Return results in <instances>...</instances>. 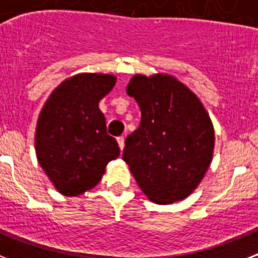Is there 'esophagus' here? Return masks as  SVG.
Wrapping results in <instances>:
<instances>
[{
  "label": "esophagus",
  "instance_id": "1",
  "mask_svg": "<svg viewBox=\"0 0 258 258\" xmlns=\"http://www.w3.org/2000/svg\"><path fill=\"white\" fill-rule=\"evenodd\" d=\"M117 145H119L120 150L123 151V149H124V138H123V137L117 138Z\"/></svg>",
  "mask_w": 258,
  "mask_h": 258
}]
</instances>
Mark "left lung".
Listing matches in <instances>:
<instances>
[{"label":"left lung","mask_w":258,"mask_h":258,"mask_svg":"<svg viewBox=\"0 0 258 258\" xmlns=\"http://www.w3.org/2000/svg\"><path fill=\"white\" fill-rule=\"evenodd\" d=\"M125 91L139 104L142 117L125 139L123 161L150 201L184 200L212 162L214 128L206 109L169 75H135Z\"/></svg>","instance_id":"left-lung-1"}]
</instances>
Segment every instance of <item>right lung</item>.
<instances>
[{"label":"right lung","instance_id":"right-lung-1","mask_svg":"<svg viewBox=\"0 0 258 258\" xmlns=\"http://www.w3.org/2000/svg\"><path fill=\"white\" fill-rule=\"evenodd\" d=\"M115 83L112 75H76L54 89L42 107L36 154L42 170L64 196H80L95 187L107 163L120 154L99 109V101Z\"/></svg>","mask_w":258,"mask_h":258}]
</instances>
